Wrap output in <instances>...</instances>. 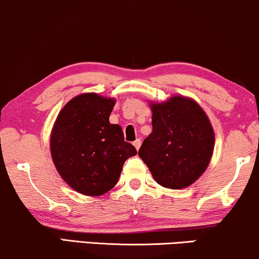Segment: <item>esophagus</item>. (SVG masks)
Instances as JSON below:
<instances>
[{
    "label": "esophagus",
    "instance_id": "obj_1",
    "mask_svg": "<svg viewBox=\"0 0 259 259\" xmlns=\"http://www.w3.org/2000/svg\"><path fill=\"white\" fill-rule=\"evenodd\" d=\"M133 145L135 146L136 149H139L140 147H141V140H140V139H136V140L133 142Z\"/></svg>",
    "mask_w": 259,
    "mask_h": 259
}]
</instances>
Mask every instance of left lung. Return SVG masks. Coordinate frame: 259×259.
Returning <instances> with one entry per match:
<instances>
[{"mask_svg":"<svg viewBox=\"0 0 259 259\" xmlns=\"http://www.w3.org/2000/svg\"><path fill=\"white\" fill-rule=\"evenodd\" d=\"M152 111L153 132L143 141L140 158L160 185L186 188L197 181L211 159V124L201 106L185 97L152 104Z\"/></svg>","mask_w":259,"mask_h":259,"instance_id":"8db88e82","label":"left lung"}]
</instances>
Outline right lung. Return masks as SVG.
I'll return each mask as SVG.
<instances>
[{"label":"right lung","mask_w":259,"mask_h":259,"mask_svg":"<svg viewBox=\"0 0 259 259\" xmlns=\"http://www.w3.org/2000/svg\"><path fill=\"white\" fill-rule=\"evenodd\" d=\"M114 99L86 93L58 114L51 133V156L62 178L87 196H100L118 182L125 160L137 154L122 127L109 117Z\"/></svg>","instance_id":"right-lung-1"}]
</instances>
